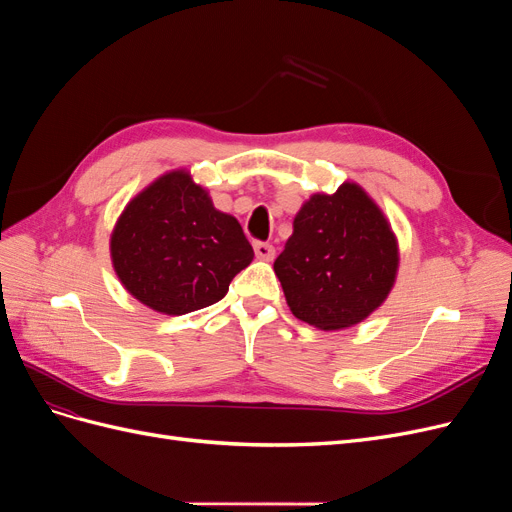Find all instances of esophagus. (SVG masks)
<instances>
[{
    "label": "esophagus",
    "mask_w": 512,
    "mask_h": 512,
    "mask_svg": "<svg viewBox=\"0 0 512 512\" xmlns=\"http://www.w3.org/2000/svg\"><path fill=\"white\" fill-rule=\"evenodd\" d=\"M254 252H256V258H260V260H273L275 247L271 243H265V241H256Z\"/></svg>",
    "instance_id": "esophagus-1"
}]
</instances>
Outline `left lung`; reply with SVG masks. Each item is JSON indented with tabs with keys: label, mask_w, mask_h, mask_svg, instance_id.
Wrapping results in <instances>:
<instances>
[{
	"label": "left lung",
	"mask_w": 512,
	"mask_h": 512,
	"mask_svg": "<svg viewBox=\"0 0 512 512\" xmlns=\"http://www.w3.org/2000/svg\"><path fill=\"white\" fill-rule=\"evenodd\" d=\"M399 247L382 209L359 183L314 194L273 262L290 312L322 331L363 322L395 284Z\"/></svg>",
	"instance_id": "left-lung-1"
}]
</instances>
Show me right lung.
Listing matches in <instances>:
<instances>
[{
    "label": "right lung",
    "mask_w": 512,
    "mask_h": 512,
    "mask_svg": "<svg viewBox=\"0 0 512 512\" xmlns=\"http://www.w3.org/2000/svg\"><path fill=\"white\" fill-rule=\"evenodd\" d=\"M254 250L243 228L213 207L188 170H170L136 194L111 235V260L134 299L181 316L226 297Z\"/></svg>",
    "instance_id": "obj_1"
}]
</instances>
